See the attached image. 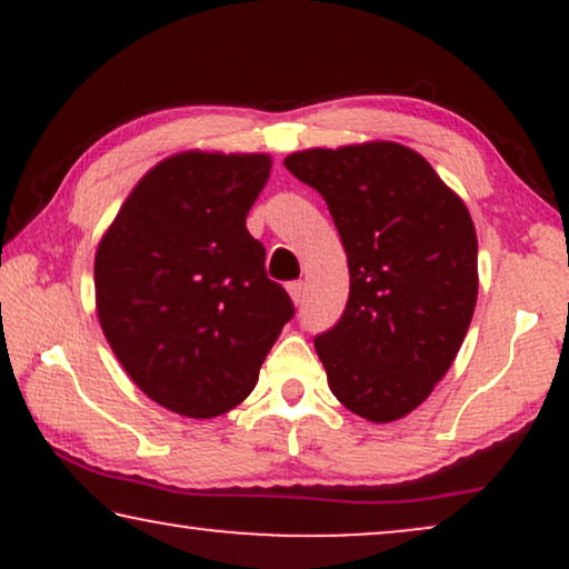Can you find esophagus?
Segmentation results:
<instances>
[{
  "mask_svg": "<svg viewBox=\"0 0 569 569\" xmlns=\"http://www.w3.org/2000/svg\"><path fill=\"white\" fill-rule=\"evenodd\" d=\"M287 290H290V298H292L295 306H300V302L306 300V284H302V282H290V284H287Z\"/></svg>",
  "mask_w": 569,
  "mask_h": 569,
  "instance_id": "esophagus-1",
  "label": "esophagus"
}]
</instances>
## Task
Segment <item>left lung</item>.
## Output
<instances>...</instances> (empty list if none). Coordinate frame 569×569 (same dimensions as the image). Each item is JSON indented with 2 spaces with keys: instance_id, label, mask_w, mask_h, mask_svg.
<instances>
[{
  "instance_id": "obj_1",
  "label": "left lung",
  "mask_w": 569,
  "mask_h": 569,
  "mask_svg": "<svg viewBox=\"0 0 569 569\" xmlns=\"http://www.w3.org/2000/svg\"><path fill=\"white\" fill-rule=\"evenodd\" d=\"M284 168L321 193L347 251V308L316 337L331 393L370 422L401 419L469 331L479 290L469 209L396 142L295 152Z\"/></svg>"
}]
</instances>
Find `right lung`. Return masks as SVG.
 Masks as SVG:
<instances>
[{"mask_svg": "<svg viewBox=\"0 0 569 569\" xmlns=\"http://www.w3.org/2000/svg\"><path fill=\"white\" fill-rule=\"evenodd\" d=\"M267 154L183 152L123 201L96 256L98 318L129 378L176 415L238 407L295 316L246 214Z\"/></svg>", "mask_w": 569, "mask_h": 569, "instance_id": "add662e5", "label": "right lung"}]
</instances>
